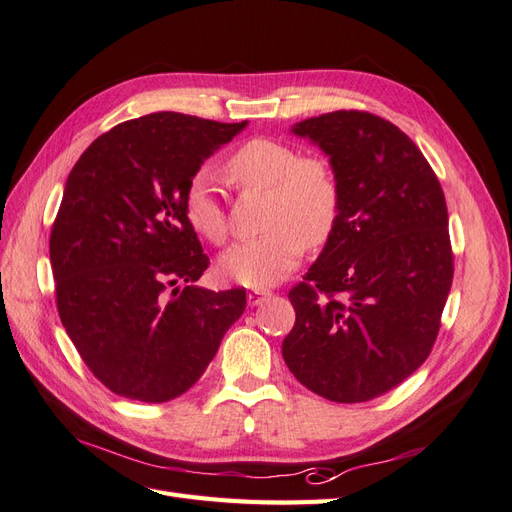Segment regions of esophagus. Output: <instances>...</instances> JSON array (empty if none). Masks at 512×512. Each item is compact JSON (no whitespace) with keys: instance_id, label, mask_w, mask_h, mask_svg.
I'll return each instance as SVG.
<instances>
[{"instance_id":"obj_1","label":"esophagus","mask_w":512,"mask_h":512,"mask_svg":"<svg viewBox=\"0 0 512 512\" xmlns=\"http://www.w3.org/2000/svg\"><path fill=\"white\" fill-rule=\"evenodd\" d=\"M269 297H271V290L254 288V290L247 292V303H250V305H260V303H265Z\"/></svg>"}]
</instances>
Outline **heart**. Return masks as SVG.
Returning <instances> with one entry per match:
<instances>
[{
  "instance_id": "1",
  "label": "heart",
  "mask_w": 512,
  "mask_h": 512,
  "mask_svg": "<svg viewBox=\"0 0 512 512\" xmlns=\"http://www.w3.org/2000/svg\"><path fill=\"white\" fill-rule=\"evenodd\" d=\"M226 175L241 190H267L265 235L232 245L220 258V273L252 288L280 284L299 267L309 247L327 243L342 211V188L331 164L301 156L277 138H252L226 160ZM183 211L190 226L213 245L228 239V220L209 170L185 188Z\"/></svg>"
}]
</instances>
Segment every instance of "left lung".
<instances>
[{"label":"left lung","instance_id":"left-lung-1","mask_svg":"<svg viewBox=\"0 0 512 512\" xmlns=\"http://www.w3.org/2000/svg\"><path fill=\"white\" fill-rule=\"evenodd\" d=\"M329 156L342 188L333 237L288 292L282 344L303 386L337 404L395 389L425 363L453 284L440 181L410 138L365 111L294 123Z\"/></svg>","mask_w":512,"mask_h":512}]
</instances>
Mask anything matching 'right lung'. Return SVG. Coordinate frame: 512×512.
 Segmentation results:
<instances>
[{"label": "right lung", "mask_w": 512, "mask_h": 512, "mask_svg": "<svg viewBox=\"0 0 512 512\" xmlns=\"http://www.w3.org/2000/svg\"><path fill=\"white\" fill-rule=\"evenodd\" d=\"M247 121L151 113L98 136L51 230L57 312L108 391L162 404L205 374L245 290L192 286L209 258L183 211L200 164Z\"/></svg>", "instance_id": "obj_1"}]
</instances>
